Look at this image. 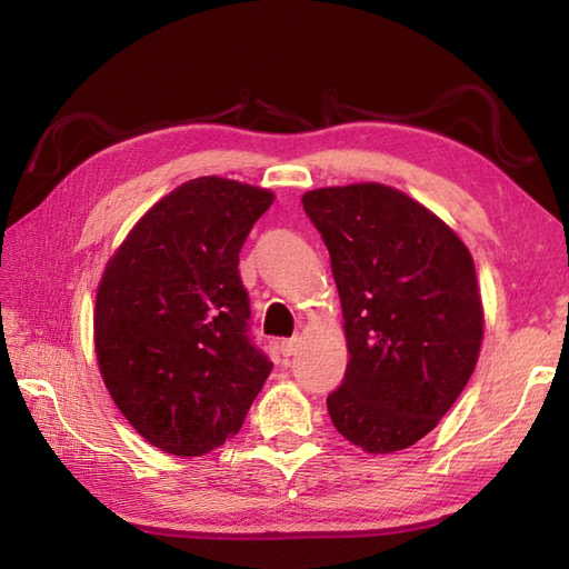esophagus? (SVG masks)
I'll return each mask as SVG.
<instances>
[{"label":"esophagus","instance_id":"obj_1","mask_svg":"<svg viewBox=\"0 0 569 569\" xmlns=\"http://www.w3.org/2000/svg\"><path fill=\"white\" fill-rule=\"evenodd\" d=\"M298 349H300V337H291V340L281 342V355L283 357H293Z\"/></svg>","mask_w":569,"mask_h":569}]
</instances>
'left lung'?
<instances>
[{
    "label": "left lung",
    "mask_w": 569,
    "mask_h": 569,
    "mask_svg": "<svg viewBox=\"0 0 569 569\" xmlns=\"http://www.w3.org/2000/svg\"><path fill=\"white\" fill-rule=\"evenodd\" d=\"M340 293L347 371L335 428L371 455L406 450L462 393L485 340L471 253L438 214L383 183L303 196Z\"/></svg>",
    "instance_id": "8db88e82"
}]
</instances>
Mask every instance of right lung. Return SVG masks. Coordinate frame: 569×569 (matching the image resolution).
<instances>
[{
  "label": "right lung",
  "instance_id": "obj_1",
  "mask_svg": "<svg viewBox=\"0 0 569 569\" xmlns=\"http://www.w3.org/2000/svg\"><path fill=\"white\" fill-rule=\"evenodd\" d=\"M273 192L202 176L168 192L107 261L94 355L143 440L200 457L239 432L273 365L249 340L239 251Z\"/></svg>",
  "mask_w": 569,
  "mask_h": 569
}]
</instances>
